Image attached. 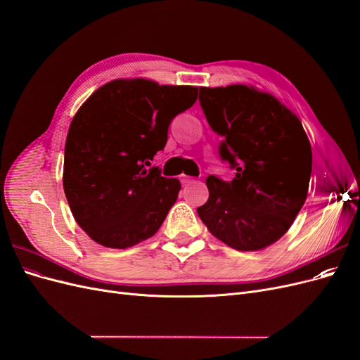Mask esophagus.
<instances>
[{
  "label": "esophagus",
  "instance_id": "obj_1",
  "mask_svg": "<svg viewBox=\"0 0 360 360\" xmlns=\"http://www.w3.org/2000/svg\"><path fill=\"white\" fill-rule=\"evenodd\" d=\"M192 181H195L192 177H188V176H181V183H183V184H189V183H192Z\"/></svg>",
  "mask_w": 360,
  "mask_h": 360
}]
</instances>
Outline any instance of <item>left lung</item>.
Listing matches in <instances>:
<instances>
[{"instance_id":"1","label":"left lung","mask_w":360,"mask_h":360,"mask_svg":"<svg viewBox=\"0 0 360 360\" xmlns=\"http://www.w3.org/2000/svg\"><path fill=\"white\" fill-rule=\"evenodd\" d=\"M210 127L224 141L221 159L231 181L205 180L209 200L197 212L216 238L237 250L278 242L308 197L312 150L297 115L252 85L200 86Z\"/></svg>"}]
</instances>
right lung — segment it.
<instances>
[{"instance_id":"1","label":"right lung","mask_w":360,"mask_h":360,"mask_svg":"<svg viewBox=\"0 0 360 360\" xmlns=\"http://www.w3.org/2000/svg\"><path fill=\"white\" fill-rule=\"evenodd\" d=\"M198 86L114 79L75 114L64 148L63 188L75 221L91 240L126 249L155 236L177 201L179 179L151 167L177 114Z\"/></svg>"}]
</instances>
